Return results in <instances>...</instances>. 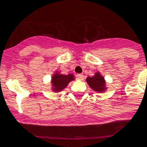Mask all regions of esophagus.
Instances as JSON below:
<instances>
[{
  "instance_id": "esophagus-1",
  "label": "esophagus",
  "mask_w": 147,
  "mask_h": 147,
  "mask_svg": "<svg viewBox=\"0 0 147 147\" xmlns=\"http://www.w3.org/2000/svg\"><path fill=\"white\" fill-rule=\"evenodd\" d=\"M77 78L79 80H83L84 79V76H83V75H81V74H78V75H77Z\"/></svg>"
}]
</instances>
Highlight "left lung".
Wrapping results in <instances>:
<instances>
[{"mask_svg":"<svg viewBox=\"0 0 147 147\" xmlns=\"http://www.w3.org/2000/svg\"><path fill=\"white\" fill-rule=\"evenodd\" d=\"M87 82L89 86L97 92H103L105 87V80L98 73H96L92 77L87 78Z\"/></svg>","mask_w":147,"mask_h":147,"instance_id":"8db88e82","label":"left lung"}]
</instances>
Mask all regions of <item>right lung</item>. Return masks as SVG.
<instances>
[{"label":"right lung","instance_id":"obj_1","mask_svg":"<svg viewBox=\"0 0 147 147\" xmlns=\"http://www.w3.org/2000/svg\"><path fill=\"white\" fill-rule=\"evenodd\" d=\"M73 79V76L71 74L66 76L61 74H55L52 78V84L55 87V92L61 91Z\"/></svg>","mask_w":147,"mask_h":147}]
</instances>
